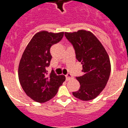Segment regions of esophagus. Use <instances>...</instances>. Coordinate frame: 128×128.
Masks as SVG:
<instances>
[{"instance_id":"esophagus-1","label":"esophagus","mask_w":128,"mask_h":128,"mask_svg":"<svg viewBox=\"0 0 128 128\" xmlns=\"http://www.w3.org/2000/svg\"><path fill=\"white\" fill-rule=\"evenodd\" d=\"M66 76V81H68L70 79H71V78H72V76L70 74H67L66 76Z\"/></svg>"}]
</instances>
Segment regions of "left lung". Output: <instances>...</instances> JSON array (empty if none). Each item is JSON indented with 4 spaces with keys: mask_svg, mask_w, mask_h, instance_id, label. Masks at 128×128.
<instances>
[{
    "mask_svg": "<svg viewBox=\"0 0 128 128\" xmlns=\"http://www.w3.org/2000/svg\"><path fill=\"white\" fill-rule=\"evenodd\" d=\"M65 35L72 44L76 59L82 66V75L76 77L80 88L72 94L82 100H92L100 94L109 80V56L102 44L90 31L81 29L77 32H65Z\"/></svg>",
    "mask_w": 128,
    "mask_h": 128,
    "instance_id": "1",
    "label": "left lung"
}]
</instances>
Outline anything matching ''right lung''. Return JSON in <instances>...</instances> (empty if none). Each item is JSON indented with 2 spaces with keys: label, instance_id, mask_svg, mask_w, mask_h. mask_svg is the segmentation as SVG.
<instances>
[{
  "label": "right lung",
  "instance_id": "add662e5",
  "mask_svg": "<svg viewBox=\"0 0 128 128\" xmlns=\"http://www.w3.org/2000/svg\"><path fill=\"white\" fill-rule=\"evenodd\" d=\"M64 32L42 30L35 34L24 51L18 66V79L25 93L36 102L42 103L56 96L65 81L64 75L54 72L47 74L52 56L50 48L60 41Z\"/></svg>",
  "mask_w": 128,
  "mask_h": 128
}]
</instances>
